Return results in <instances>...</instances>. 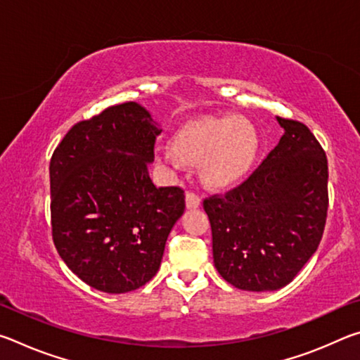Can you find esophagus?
Instances as JSON below:
<instances>
[{
    "mask_svg": "<svg viewBox=\"0 0 360 360\" xmlns=\"http://www.w3.org/2000/svg\"><path fill=\"white\" fill-rule=\"evenodd\" d=\"M186 205H187V208H191V210L198 208V206L202 205V197H200L197 192L188 191L186 193Z\"/></svg>",
    "mask_w": 360,
    "mask_h": 360,
    "instance_id": "34e87169",
    "label": "esophagus"
}]
</instances>
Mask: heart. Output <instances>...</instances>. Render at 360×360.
Listing matches in <instances>:
<instances>
[{
  "label": "heart",
  "instance_id": "1",
  "mask_svg": "<svg viewBox=\"0 0 360 360\" xmlns=\"http://www.w3.org/2000/svg\"><path fill=\"white\" fill-rule=\"evenodd\" d=\"M259 148L257 133L241 117H203L176 133L173 151L165 150L162 160L178 165L202 163L203 179L211 186H225L246 172Z\"/></svg>",
  "mask_w": 360,
  "mask_h": 360
}]
</instances>
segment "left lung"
<instances>
[{
  "instance_id": "1",
  "label": "left lung",
  "mask_w": 360,
  "mask_h": 360,
  "mask_svg": "<svg viewBox=\"0 0 360 360\" xmlns=\"http://www.w3.org/2000/svg\"><path fill=\"white\" fill-rule=\"evenodd\" d=\"M284 135L248 178L203 200L219 275L243 290L289 284L318 249L328 210L327 157L302 122L278 117Z\"/></svg>"
}]
</instances>
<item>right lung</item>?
<instances>
[{
	"instance_id": "right-lung-1",
	"label": "right lung",
	"mask_w": 360,
	"mask_h": 360,
	"mask_svg": "<svg viewBox=\"0 0 360 360\" xmlns=\"http://www.w3.org/2000/svg\"><path fill=\"white\" fill-rule=\"evenodd\" d=\"M162 130L135 101L77 122L51 158V225L60 257L108 294L155 276L186 208L181 187H155L148 165Z\"/></svg>"
}]
</instances>
